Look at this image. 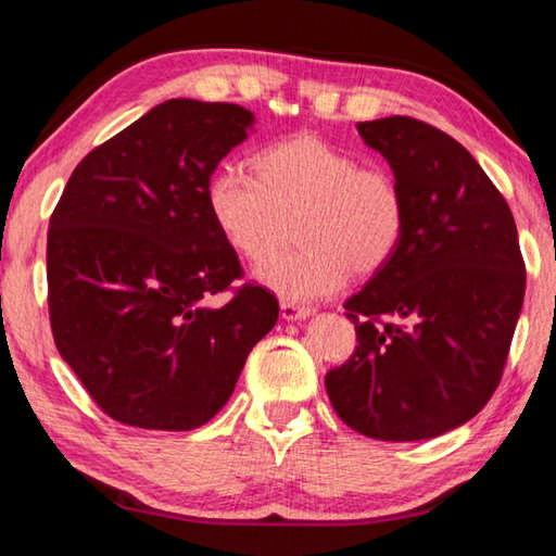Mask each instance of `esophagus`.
Instances as JSON below:
<instances>
[{
  "label": "esophagus",
  "instance_id": "obj_1",
  "mask_svg": "<svg viewBox=\"0 0 556 556\" xmlns=\"http://www.w3.org/2000/svg\"><path fill=\"white\" fill-rule=\"evenodd\" d=\"M313 313H315L313 307L298 305V303H293V300H280V317L288 319V323H295V319H307Z\"/></svg>",
  "mask_w": 556,
  "mask_h": 556
}]
</instances>
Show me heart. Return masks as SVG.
Masks as SVG:
<instances>
[{
    "label": "heart",
    "instance_id": "b5f03b06",
    "mask_svg": "<svg viewBox=\"0 0 556 556\" xmlns=\"http://www.w3.org/2000/svg\"><path fill=\"white\" fill-rule=\"evenodd\" d=\"M253 173L222 165L207 182V207L229 247L262 261L292 236L301 247L256 268V278L283 300L334 295L352 270L374 276L401 249L407 198L386 165L358 163L319 136L266 146Z\"/></svg>",
    "mask_w": 556,
    "mask_h": 556
}]
</instances>
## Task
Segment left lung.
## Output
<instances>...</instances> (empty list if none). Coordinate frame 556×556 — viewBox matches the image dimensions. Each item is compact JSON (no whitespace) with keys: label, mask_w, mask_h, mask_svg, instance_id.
Segmentation results:
<instances>
[{"label":"left lung","mask_w":556,"mask_h":556,"mask_svg":"<svg viewBox=\"0 0 556 556\" xmlns=\"http://www.w3.org/2000/svg\"><path fill=\"white\" fill-rule=\"evenodd\" d=\"M407 198L386 268L344 303L356 352L327 374L337 415L371 440L456 430L501 383L525 298L518 229L473 155L413 116L356 124Z\"/></svg>","instance_id":"8db88e82"}]
</instances>
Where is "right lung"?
Segmentation results:
<instances>
[{"label": "right lung", "instance_id": "obj_1", "mask_svg": "<svg viewBox=\"0 0 556 556\" xmlns=\"http://www.w3.org/2000/svg\"><path fill=\"white\" fill-rule=\"evenodd\" d=\"M253 114L168 100L77 163L48 229V313L58 352L112 420L185 432L233 393L247 356L278 319L247 283L207 207L217 163Z\"/></svg>", "mask_w": 556, "mask_h": 556}]
</instances>
